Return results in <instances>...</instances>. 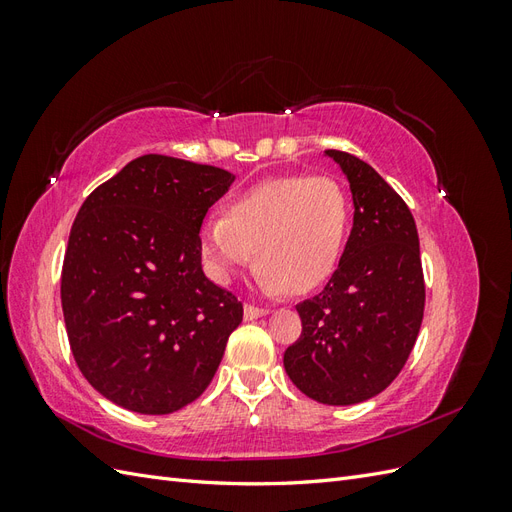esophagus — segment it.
<instances>
[{
	"mask_svg": "<svg viewBox=\"0 0 512 512\" xmlns=\"http://www.w3.org/2000/svg\"><path fill=\"white\" fill-rule=\"evenodd\" d=\"M267 314H269L267 309L254 307V305H245V309H243V316H245V320H256V318H262V316H267Z\"/></svg>",
	"mask_w": 512,
	"mask_h": 512,
	"instance_id": "obj_1",
	"label": "esophagus"
}]
</instances>
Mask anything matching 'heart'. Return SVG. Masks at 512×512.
I'll return each instance as SVG.
<instances>
[{
	"label": "heart",
	"instance_id": "obj_1",
	"mask_svg": "<svg viewBox=\"0 0 512 512\" xmlns=\"http://www.w3.org/2000/svg\"><path fill=\"white\" fill-rule=\"evenodd\" d=\"M350 228V198L333 177H275L230 200L226 215L200 226V254L215 282L235 280L258 256L256 286L267 294L309 292L335 271Z\"/></svg>",
	"mask_w": 512,
	"mask_h": 512
}]
</instances>
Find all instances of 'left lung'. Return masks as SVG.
Here are the masks:
<instances>
[{
  "label": "left lung",
  "mask_w": 512,
  "mask_h": 512,
  "mask_svg": "<svg viewBox=\"0 0 512 512\" xmlns=\"http://www.w3.org/2000/svg\"><path fill=\"white\" fill-rule=\"evenodd\" d=\"M346 175L354 220L342 260L316 297L297 305L301 337L284 352L294 386L327 406L361 404L406 365L421 331L425 282L408 205L367 162L327 149Z\"/></svg>",
  "instance_id": "obj_1"
}]
</instances>
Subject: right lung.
<instances>
[{
  "label": "right lung",
  "mask_w": 512,
  "mask_h": 512,
  "mask_svg": "<svg viewBox=\"0 0 512 512\" xmlns=\"http://www.w3.org/2000/svg\"><path fill=\"white\" fill-rule=\"evenodd\" d=\"M232 181L224 168L149 153L79 209L61 307L76 365L113 404L177 412L218 371L243 305L207 280L198 232Z\"/></svg>",
  "instance_id": "1"
}]
</instances>
